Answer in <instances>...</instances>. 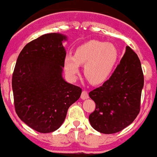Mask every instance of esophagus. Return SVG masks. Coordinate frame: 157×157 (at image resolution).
<instances>
[{"label": "esophagus", "mask_w": 157, "mask_h": 157, "mask_svg": "<svg viewBox=\"0 0 157 157\" xmlns=\"http://www.w3.org/2000/svg\"><path fill=\"white\" fill-rule=\"evenodd\" d=\"M81 98L82 100H85V99L89 98V94L86 90H83L82 94H81Z\"/></svg>", "instance_id": "esophagus-1"}]
</instances>
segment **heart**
Instances as JSON below:
<instances>
[{"label": "heart", "instance_id": "heart-1", "mask_svg": "<svg viewBox=\"0 0 157 157\" xmlns=\"http://www.w3.org/2000/svg\"><path fill=\"white\" fill-rule=\"evenodd\" d=\"M118 52L112 44L90 40L78 46L74 55L64 59V69L71 78H76L80 65H84V73L92 84H101L108 78L116 64Z\"/></svg>", "mask_w": 157, "mask_h": 157}]
</instances>
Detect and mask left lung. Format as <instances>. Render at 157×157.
<instances>
[{
	"label": "left lung",
	"instance_id": "left-lung-1",
	"mask_svg": "<svg viewBox=\"0 0 157 157\" xmlns=\"http://www.w3.org/2000/svg\"><path fill=\"white\" fill-rule=\"evenodd\" d=\"M144 74L137 54L127 46L120 63L109 79L89 95L95 109L89 116L93 128L115 134L134 122L140 111Z\"/></svg>",
	"mask_w": 157,
	"mask_h": 157
}]
</instances>
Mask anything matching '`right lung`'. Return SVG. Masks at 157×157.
Returning <instances> with one entry per match:
<instances>
[{
    "mask_svg": "<svg viewBox=\"0 0 157 157\" xmlns=\"http://www.w3.org/2000/svg\"><path fill=\"white\" fill-rule=\"evenodd\" d=\"M66 36L51 33L30 41L20 52L12 78L14 107L28 126L40 133L59 128L82 89L62 76Z\"/></svg>",
    "mask_w": 157,
    "mask_h": 157,
    "instance_id": "add662e5",
    "label": "right lung"
}]
</instances>
